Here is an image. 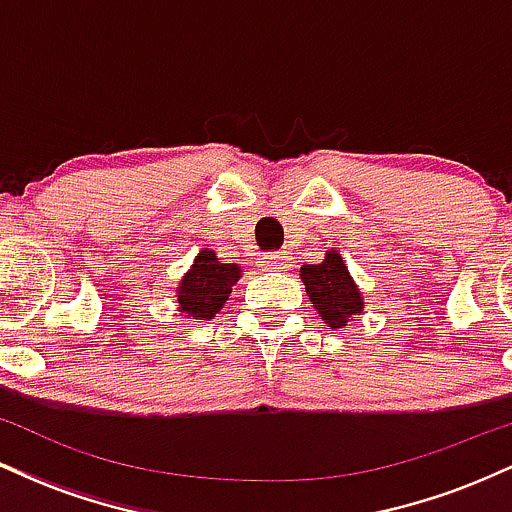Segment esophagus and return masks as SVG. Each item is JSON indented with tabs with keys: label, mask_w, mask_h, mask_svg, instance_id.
Returning <instances> with one entry per match:
<instances>
[{
	"label": "esophagus",
	"mask_w": 512,
	"mask_h": 512,
	"mask_svg": "<svg viewBox=\"0 0 512 512\" xmlns=\"http://www.w3.org/2000/svg\"><path fill=\"white\" fill-rule=\"evenodd\" d=\"M267 269H286L289 267V257H286V252H274V255L267 257Z\"/></svg>",
	"instance_id": "34e87169"
}]
</instances>
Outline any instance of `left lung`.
Masks as SVG:
<instances>
[{
  "mask_svg": "<svg viewBox=\"0 0 512 512\" xmlns=\"http://www.w3.org/2000/svg\"><path fill=\"white\" fill-rule=\"evenodd\" d=\"M301 279L315 310L332 330L344 327L351 315L361 313V293H358L354 279L349 276V269L337 255V250L327 252L322 264H303Z\"/></svg>",
  "mask_w": 512,
  "mask_h": 512,
  "instance_id": "obj_1",
  "label": "left lung"
}]
</instances>
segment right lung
<instances>
[{
    "instance_id": "obj_1",
    "label": "right lung",
    "mask_w": 512,
    "mask_h": 512,
    "mask_svg": "<svg viewBox=\"0 0 512 512\" xmlns=\"http://www.w3.org/2000/svg\"><path fill=\"white\" fill-rule=\"evenodd\" d=\"M238 276V264H223L211 250H202L178 286L180 310L195 320H211L228 301Z\"/></svg>"
}]
</instances>
